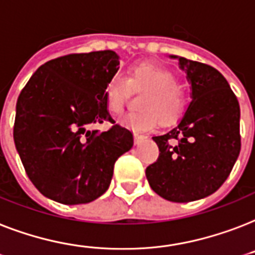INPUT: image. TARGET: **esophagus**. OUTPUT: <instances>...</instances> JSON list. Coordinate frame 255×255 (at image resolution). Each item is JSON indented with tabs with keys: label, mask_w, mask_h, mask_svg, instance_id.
<instances>
[{
	"label": "esophagus",
	"mask_w": 255,
	"mask_h": 255,
	"mask_svg": "<svg viewBox=\"0 0 255 255\" xmlns=\"http://www.w3.org/2000/svg\"><path fill=\"white\" fill-rule=\"evenodd\" d=\"M144 137L145 136L141 135V133H139V132H135V133H133V139H135L136 144H139V143H140V141L143 140Z\"/></svg>",
	"instance_id": "34e87169"
}]
</instances>
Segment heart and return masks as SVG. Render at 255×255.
<instances>
[{
  "instance_id": "obj_1",
  "label": "heart",
  "mask_w": 255,
  "mask_h": 255,
  "mask_svg": "<svg viewBox=\"0 0 255 255\" xmlns=\"http://www.w3.org/2000/svg\"><path fill=\"white\" fill-rule=\"evenodd\" d=\"M148 89L140 97L141 110L132 111L122 123L135 131H148L159 123L172 122L183 112L184 92L178 77L166 68L149 63L133 65L128 77L123 72H115L107 81L104 96L107 110L118 116L124 111L129 89Z\"/></svg>"
}]
</instances>
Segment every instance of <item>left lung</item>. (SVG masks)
<instances>
[{"label":"left lung","instance_id":"1","mask_svg":"<svg viewBox=\"0 0 255 255\" xmlns=\"http://www.w3.org/2000/svg\"><path fill=\"white\" fill-rule=\"evenodd\" d=\"M179 64L191 83L192 102L176 127L152 137L159 158L145 176L158 195L184 203L209 197L229 178L241 151V110L221 72L184 57Z\"/></svg>","mask_w":255,"mask_h":255}]
</instances>
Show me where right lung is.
Masks as SVG:
<instances>
[{
	"label": "right lung",
	"mask_w": 255,
	"mask_h": 255,
	"mask_svg": "<svg viewBox=\"0 0 255 255\" xmlns=\"http://www.w3.org/2000/svg\"><path fill=\"white\" fill-rule=\"evenodd\" d=\"M114 50L72 53L42 64L15 104V148L38 191L64 205L95 201L108 190L115 162L132 148L133 135L115 123L106 106L107 81L119 71Z\"/></svg>",
	"instance_id": "add662e5"
}]
</instances>
